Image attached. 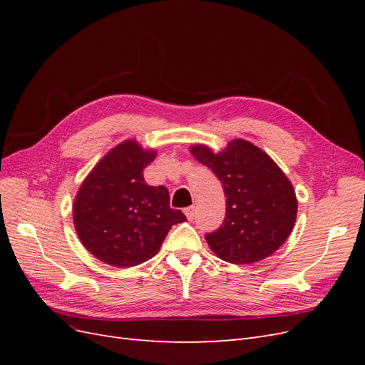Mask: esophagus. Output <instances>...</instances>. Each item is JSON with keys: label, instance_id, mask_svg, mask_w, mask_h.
I'll return each mask as SVG.
<instances>
[{"label": "esophagus", "instance_id": "obj_1", "mask_svg": "<svg viewBox=\"0 0 365 365\" xmlns=\"http://www.w3.org/2000/svg\"><path fill=\"white\" fill-rule=\"evenodd\" d=\"M184 215H185V217L189 219V220H193V217H195V207L184 208Z\"/></svg>", "mask_w": 365, "mask_h": 365}]
</instances>
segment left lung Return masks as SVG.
I'll return each mask as SVG.
<instances>
[{"label": "left lung", "instance_id": "8db88e82", "mask_svg": "<svg viewBox=\"0 0 365 365\" xmlns=\"http://www.w3.org/2000/svg\"><path fill=\"white\" fill-rule=\"evenodd\" d=\"M192 155L212 169L227 196L224 225L205 236L219 259L248 264L269 257L292 233L298 201L275 161L252 143L235 138L217 153L205 145Z\"/></svg>", "mask_w": 365, "mask_h": 365}]
</instances>
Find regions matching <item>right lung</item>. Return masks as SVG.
Listing matches in <instances>:
<instances>
[{
  "instance_id": "add662e5",
  "label": "right lung",
  "mask_w": 365,
  "mask_h": 365,
  "mask_svg": "<svg viewBox=\"0 0 365 365\" xmlns=\"http://www.w3.org/2000/svg\"><path fill=\"white\" fill-rule=\"evenodd\" d=\"M155 149L135 140L113 148L88 173L73 204L76 233L94 257L117 268L137 267L160 251L172 225L184 222L170 208L169 190L149 185L143 170Z\"/></svg>"
}]
</instances>
